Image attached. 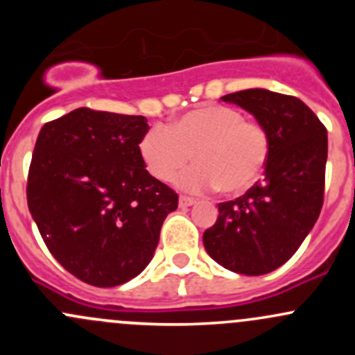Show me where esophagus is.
<instances>
[{"label":"esophagus","instance_id":"obj_1","mask_svg":"<svg viewBox=\"0 0 355 355\" xmlns=\"http://www.w3.org/2000/svg\"><path fill=\"white\" fill-rule=\"evenodd\" d=\"M194 204H196V199L187 198V196H180V199H178V206L180 207H189V206H194Z\"/></svg>","mask_w":355,"mask_h":355}]
</instances>
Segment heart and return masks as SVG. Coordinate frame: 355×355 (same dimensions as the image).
Instances as JSON below:
<instances>
[{"instance_id":"heart-1","label":"heart","mask_w":355,"mask_h":355,"mask_svg":"<svg viewBox=\"0 0 355 355\" xmlns=\"http://www.w3.org/2000/svg\"><path fill=\"white\" fill-rule=\"evenodd\" d=\"M139 155L149 173L161 182L173 180L194 155L198 164L177 178L178 187L191 192L220 187L225 194H239L263 175L270 137L239 110L202 105L175 118L170 127L149 128L139 142Z\"/></svg>"}]
</instances>
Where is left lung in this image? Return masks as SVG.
I'll return each instance as SVG.
<instances>
[{"mask_svg":"<svg viewBox=\"0 0 355 355\" xmlns=\"http://www.w3.org/2000/svg\"><path fill=\"white\" fill-rule=\"evenodd\" d=\"M249 111L270 137L264 180L244 196L218 204L204 249L234 273L259 277L295 254L323 207L327 128L299 98L245 89L223 96Z\"/></svg>","mask_w":355,"mask_h":355,"instance_id":"left-lung-1","label":"left lung"}]
</instances>
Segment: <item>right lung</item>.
<instances>
[{
    "instance_id": "obj_1",
    "label": "right lung",
    "mask_w": 355,
    "mask_h": 355,
    "mask_svg": "<svg viewBox=\"0 0 355 355\" xmlns=\"http://www.w3.org/2000/svg\"><path fill=\"white\" fill-rule=\"evenodd\" d=\"M146 116L77 108L41 128L27 204L55 259L78 280L116 287L151 263L178 196L139 155Z\"/></svg>"
}]
</instances>
